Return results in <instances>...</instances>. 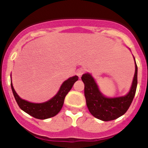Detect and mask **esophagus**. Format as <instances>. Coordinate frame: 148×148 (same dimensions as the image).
<instances>
[{
	"mask_svg": "<svg viewBox=\"0 0 148 148\" xmlns=\"http://www.w3.org/2000/svg\"><path fill=\"white\" fill-rule=\"evenodd\" d=\"M86 69H85V68H80V69H79L78 70H77V75L79 77H82V74L86 72Z\"/></svg>",
	"mask_w": 148,
	"mask_h": 148,
	"instance_id": "34e87169",
	"label": "esophagus"
}]
</instances>
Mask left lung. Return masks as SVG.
<instances>
[{
  "mask_svg": "<svg viewBox=\"0 0 148 148\" xmlns=\"http://www.w3.org/2000/svg\"><path fill=\"white\" fill-rule=\"evenodd\" d=\"M135 60V58H134ZM85 84L84 94L89 111L94 117L102 121H110L119 118L126 113L135 96L137 87V66L135 61V74L132 86L127 95L107 98L99 92L93 77L85 74L81 77Z\"/></svg>",
  "mask_w": 148,
  "mask_h": 148,
  "instance_id": "8db88e82",
  "label": "left lung"
}]
</instances>
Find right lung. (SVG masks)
Segmentation results:
<instances>
[{
    "label": "right lung",
    "mask_w": 148,
    "mask_h": 148,
    "mask_svg": "<svg viewBox=\"0 0 148 148\" xmlns=\"http://www.w3.org/2000/svg\"><path fill=\"white\" fill-rule=\"evenodd\" d=\"M78 79L79 77L77 76L70 77L62 84L58 94L52 99L44 103H32L22 99L15 92L12 82L11 87L16 102L23 111L36 119H46L54 116L60 112L64 103L65 97L74 86V82L78 80Z\"/></svg>",
    "instance_id": "obj_1"
}]
</instances>
